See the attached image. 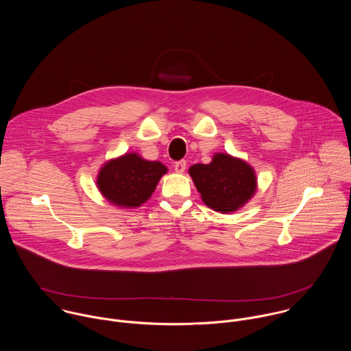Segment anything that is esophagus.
<instances>
[{
    "instance_id": "34e87169",
    "label": "esophagus",
    "mask_w": 351,
    "mask_h": 351,
    "mask_svg": "<svg viewBox=\"0 0 351 351\" xmlns=\"http://www.w3.org/2000/svg\"><path fill=\"white\" fill-rule=\"evenodd\" d=\"M185 169H186V160H178V162H176L174 170H176L177 173H184Z\"/></svg>"
}]
</instances>
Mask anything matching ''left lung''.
Instances as JSON below:
<instances>
[{"label":"left lung","instance_id":"1","mask_svg":"<svg viewBox=\"0 0 351 351\" xmlns=\"http://www.w3.org/2000/svg\"><path fill=\"white\" fill-rule=\"evenodd\" d=\"M189 174L205 205L221 213L238 210L256 191V176L250 165L223 152L215 154L208 165H193Z\"/></svg>","mask_w":351,"mask_h":351}]
</instances>
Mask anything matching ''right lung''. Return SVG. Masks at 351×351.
I'll return each instance as SVG.
<instances>
[{"label": "right lung", "mask_w": 351, "mask_h": 351, "mask_svg": "<svg viewBox=\"0 0 351 351\" xmlns=\"http://www.w3.org/2000/svg\"><path fill=\"white\" fill-rule=\"evenodd\" d=\"M167 167L158 160H146L136 152L110 159L101 167L97 188L110 204L136 208L149 200Z\"/></svg>", "instance_id": "right-lung-1"}]
</instances>
